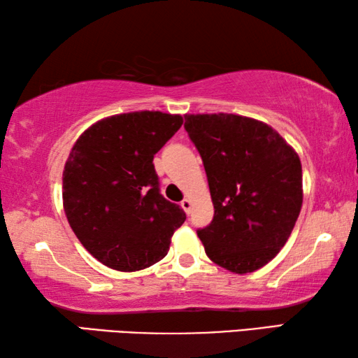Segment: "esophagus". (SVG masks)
Returning a JSON list of instances; mask_svg holds the SVG:
<instances>
[{
    "label": "esophagus",
    "instance_id": "34e87169",
    "mask_svg": "<svg viewBox=\"0 0 358 358\" xmlns=\"http://www.w3.org/2000/svg\"><path fill=\"white\" fill-rule=\"evenodd\" d=\"M191 207H192V202H191V199H183V201H181V208H183L187 215H189Z\"/></svg>",
    "mask_w": 358,
    "mask_h": 358
}]
</instances>
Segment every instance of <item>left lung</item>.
Returning <instances> with one entry per match:
<instances>
[{
	"instance_id": "left-lung-1",
	"label": "left lung",
	"mask_w": 358,
	"mask_h": 358,
	"mask_svg": "<svg viewBox=\"0 0 358 358\" xmlns=\"http://www.w3.org/2000/svg\"><path fill=\"white\" fill-rule=\"evenodd\" d=\"M185 129L207 172L215 216L199 229L222 268L251 273L286 245L303 202L295 150L262 121L234 113L185 115Z\"/></svg>"
}]
</instances>
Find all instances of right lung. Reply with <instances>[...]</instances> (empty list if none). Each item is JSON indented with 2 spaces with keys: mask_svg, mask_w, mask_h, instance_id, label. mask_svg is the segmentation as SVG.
I'll return each instance as SVG.
<instances>
[{
  "mask_svg": "<svg viewBox=\"0 0 358 358\" xmlns=\"http://www.w3.org/2000/svg\"><path fill=\"white\" fill-rule=\"evenodd\" d=\"M181 115L131 112L98 121L77 138L63 171L71 229L108 268L137 271L166 257L185 222L159 192L153 157L177 132Z\"/></svg>",
  "mask_w": 358,
  "mask_h": 358,
  "instance_id": "obj_1",
  "label": "right lung"
}]
</instances>
